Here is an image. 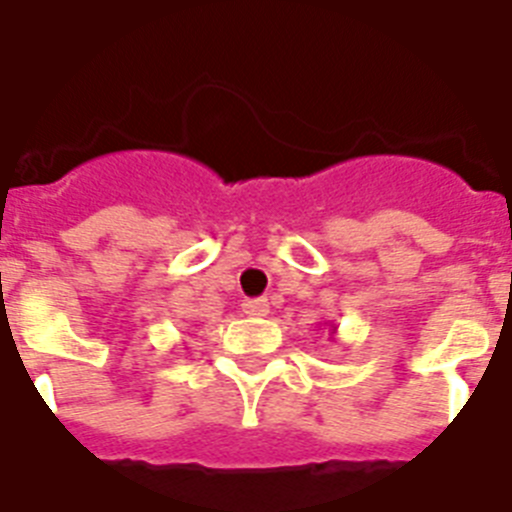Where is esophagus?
Masks as SVG:
<instances>
[{"label":"esophagus","mask_w":512,"mask_h":512,"mask_svg":"<svg viewBox=\"0 0 512 512\" xmlns=\"http://www.w3.org/2000/svg\"><path fill=\"white\" fill-rule=\"evenodd\" d=\"M242 312L249 317H265L270 312L268 299H244Z\"/></svg>","instance_id":"obj_1"}]
</instances>
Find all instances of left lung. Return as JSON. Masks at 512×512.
Segmentation results:
<instances>
[{"label": "left lung", "mask_w": 512, "mask_h": 512, "mask_svg": "<svg viewBox=\"0 0 512 512\" xmlns=\"http://www.w3.org/2000/svg\"><path fill=\"white\" fill-rule=\"evenodd\" d=\"M330 333H336V328H333V325H330Z\"/></svg>", "instance_id": "1"}]
</instances>
